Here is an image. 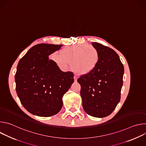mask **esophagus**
Masks as SVG:
<instances>
[{
  "label": "esophagus",
  "instance_id": "1",
  "mask_svg": "<svg viewBox=\"0 0 146 146\" xmlns=\"http://www.w3.org/2000/svg\"><path fill=\"white\" fill-rule=\"evenodd\" d=\"M73 78H74V81L75 82H76L77 81V77H76V76H74V77H73Z\"/></svg>",
  "mask_w": 146,
  "mask_h": 146
}]
</instances>
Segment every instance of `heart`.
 <instances>
[{
  "label": "heart",
  "instance_id": "obj_1",
  "mask_svg": "<svg viewBox=\"0 0 146 146\" xmlns=\"http://www.w3.org/2000/svg\"><path fill=\"white\" fill-rule=\"evenodd\" d=\"M52 59L63 71H66L71 62L72 69L79 75H87L96 68L100 59L98 50L88 44H76L54 52Z\"/></svg>",
  "mask_w": 146,
  "mask_h": 146
}]
</instances>
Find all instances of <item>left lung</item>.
Listing matches in <instances>:
<instances>
[{
  "instance_id": "1",
  "label": "left lung",
  "mask_w": 146,
  "mask_h": 146,
  "mask_svg": "<svg viewBox=\"0 0 146 146\" xmlns=\"http://www.w3.org/2000/svg\"><path fill=\"white\" fill-rule=\"evenodd\" d=\"M92 45L99 52V64L77 81L81 86L83 109L88 115L103 118L109 115L120 100L124 68L113 49L95 42Z\"/></svg>"
}]
</instances>
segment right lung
<instances>
[{
	"mask_svg": "<svg viewBox=\"0 0 146 146\" xmlns=\"http://www.w3.org/2000/svg\"><path fill=\"white\" fill-rule=\"evenodd\" d=\"M62 44H38L21 58L15 75L16 91L21 103L31 114L50 117L63 105L62 97L74 82L71 72H64L48 56Z\"/></svg>",
	"mask_w": 146,
	"mask_h": 146,
	"instance_id": "obj_1",
	"label": "right lung"
}]
</instances>
